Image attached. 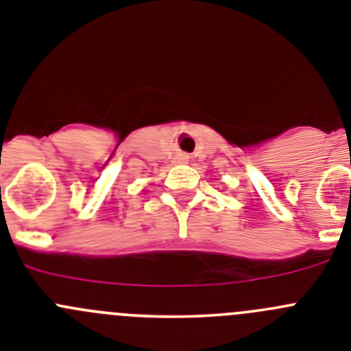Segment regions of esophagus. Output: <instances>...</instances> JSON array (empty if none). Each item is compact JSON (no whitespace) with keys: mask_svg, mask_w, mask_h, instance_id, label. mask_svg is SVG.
<instances>
[{"mask_svg":"<svg viewBox=\"0 0 351 351\" xmlns=\"http://www.w3.org/2000/svg\"><path fill=\"white\" fill-rule=\"evenodd\" d=\"M176 159H178V162H187V159H189V157L185 156V154H180V156L176 157Z\"/></svg>","mask_w":351,"mask_h":351,"instance_id":"esophagus-1","label":"esophagus"}]
</instances>
